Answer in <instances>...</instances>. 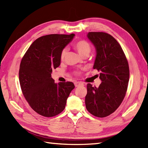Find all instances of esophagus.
Segmentation results:
<instances>
[{
  "mask_svg": "<svg viewBox=\"0 0 148 148\" xmlns=\"http://www.w3.org/2000/svg\"><path fill=\"white\" fill-rule=\"evenodd\" d=\"M74 85L76 87H78V86H83V84L81 82H79V81H76V82L74 83Z\"/></svg>",
  "mask_w": 148,
  "mask_h": 148,
  "instance_id": "34e87169",
  "label": "esophagus"
}]
</instances>
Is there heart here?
I'll list each match as a JSON object with an SVG mask.
<instances>
[{
    "label": "heart",
    "mask_w": 148,
    "mask_h": 148,
    "mask_svg": "<svg viewBox=\"0 0 148 148\" xmlns=\"http://www.w3.org/2000/svg\"><path fill=\"white\" fill-rule=\"evenodd\" d=\"M74 48L76 49V51L81 56H84L85 55H89L91 51V46L90 44L84 40H81L76 42L74 45ZM66 53H67V49L65 48L62 49L60 53V59L62 60L64 59Z\"/></svg>",
    "instance_id": "heart-1"
}]
</instances>
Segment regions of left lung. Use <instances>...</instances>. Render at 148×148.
Listing matches in <instances>:
<instances>
[{"label":"left lung","instance_id":"obj_1","mask_svg":"<svg viewBox=\"0 0 148 148\" xmlns=\"http://www.w3.org/2000/svg\"><path fill=\"white\" fill-rule=\"evenodd\" d=\"M87 37L96 49L93 69L100 72L102 83L98 88L87 84L86 108L93 116L104 118L114 112L124 99L129 81V67L121 46L112 36L91 32Z\"/></svg>","mask_w":148,"mask_h":148}]
</instances>
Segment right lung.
<instances>
[{"label":"right lung","instance_id":"obj_1","mask_svg":"<svg viewBox=\"0 0 148 148\" xmlns=\"http://www.w3.org/2000/svg\"><path fill=\"white\" fill-rule=\"evenodd\" d=\"M75 34H49L37 39L21 60L19 80L25 98L40 115L53 117L64 111L73 83L56 84L52 70L60 65V53Z\"/></svg>","mask_w":148,"mask_h":148}]
</instances>
